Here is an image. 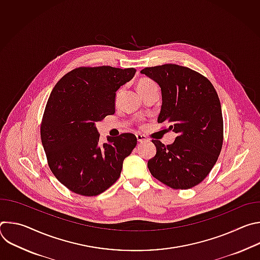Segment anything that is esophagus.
<instances>
[{
  "mask_svg": "<svg viewBox=\"0 0 260 260\" xmlns=\"http://www.w3.org/2000/svg\"><path fill=\"white\" fill-rule=\"evenodd\" d=\"M136 136H137V140H138V142H140V143H142V142H145V141H148V139H147V137H146L145 135H142V134H137Z\"/></svg>",
  "mask_w": 260,
  "mask_h": 260,
  "instance_id": "1",
  "label": "esophagus"
}]
</instances>
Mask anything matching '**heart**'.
Listing matches in <instances>:
<instances>
[{"label":"heart","mask_w":260,"mask_h":260,"mask_svg":"<svg viewBox=\"0 0 260 260\" xmlns=\"http://www.w3.org/2000/svg\"><path fill=\"white\" fill-rule=\"evenodd\" d=\"M152 85H154V82H152L151 80L144 79V80H142V81L139 83V85H138V90L141 91V90H143V89H145V88H147V87H150V86H152ZM119 94H120V90L117 92V98L119 96Z\"/></svg>","instance_id":"obj_1"}]
</instances>
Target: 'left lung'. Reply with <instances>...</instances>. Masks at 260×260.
<instances>
[{"label":"left lung","mask_w":260,"mask_h":260,"mask_svg":"<svg viewBox=\"0 0 260 260\" xmlns=\"http://www.w3.org/2000/svg\"><path fill=\"white\" fill-rule=\"evenodd\" d=\"M158 84V123L177 134L173 144L152 140L156 154L147 166L151 175L174 189H189L211 172L223 142V118L212 83L189 68L174 63L141 71Z\"/></svg>","instance_id":"left-lung-1"}]
</instances>
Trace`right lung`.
<instances>
[{"instance_id":"obj_1","label":"right lung","mask_w":260,"mask_h":260,"mask_svg":"<svg viewBox=\"0 0 260 260\" xmlns=\"http://www.w3.org/2000/svg\"><path fill=\"white\" fill-rule=\"evenodd\" d=\"M137 70L109 66L78 68L52 89L41 125L49 168L71 191L94 197L118 180L122 164L137 145L133 134L99 143L96 121L115 113L116 92Z\"/></svg>"}]
</instances>
